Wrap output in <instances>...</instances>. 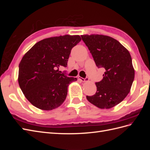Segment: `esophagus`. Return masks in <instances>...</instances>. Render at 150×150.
Listing matches in <instances>:
<instances>
[{"mask_svg":"<svg viewBox=\"0 0 150 150\" xmlns=\"http://www.w3.org/2000/svg\"><path fill=\"white\" fill-rule=\"evenodd\" d=\"M78 79L80 80L81 81H82V82H87V81H89V79L88 78H86V79H84L83 78H81V77H78Z\"/></svg>","mask_w":150,"mask_h":150,"instance_id":"obj_1","label":"esophagus"}]
</instances>
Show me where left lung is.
<instances>
[{
    "label": "left lung",
    "mask_w": 150,
    "mask_h": 150,
    "mask_svg": "<svg viewBox=\"0 0 150 150\" xmlns=\"http://www.w3.org/2000/svg\"><path fill=\"white\" fill-rule=\"evenodd\" d=\"M98 68H104L103 79L96 83L97 91L86 98L100 109H110L120 103L129 93L134 69L128 49L117 40L101 34L82 35Z\"/></svg>",
    "instance_id": "8db88e82"
}]
</instances>
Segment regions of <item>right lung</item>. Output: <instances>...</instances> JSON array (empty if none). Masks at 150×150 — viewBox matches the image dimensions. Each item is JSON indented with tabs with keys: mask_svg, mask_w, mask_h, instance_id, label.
Returning <instances> with one entry per match:
<instances>
[{
	"mask_svg": "<svg viewBox=\"0 0 150 150\" xmlns=\"http://www.w3.org/2000/svg\"><path fill=\"white\" fill-rule=\"evenodd\" d=\"M81 40L78 35L56 36L40 40L22 58L18 82L27 99L40 110L60 106L69 85L77 78H69L59 70L66 67L72 48Z\"/></svg>",
	"mask_w": 150,
	"mask_h": 150,
	"instance_id": "right-lung-1",
	"label": "right lung"
}]
</instances>
